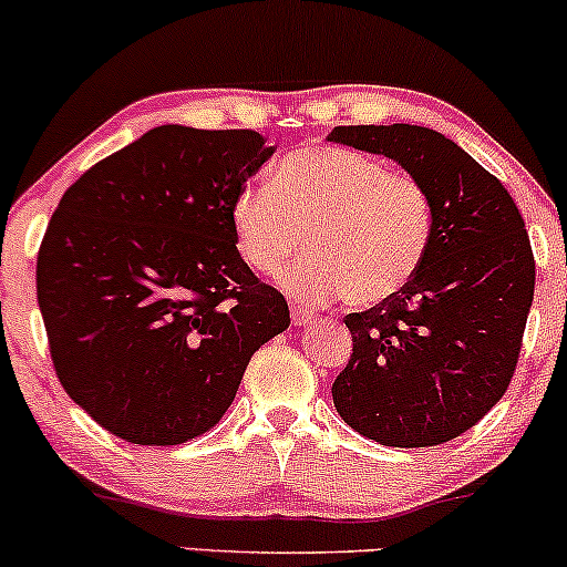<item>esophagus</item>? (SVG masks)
Instances as JSON below:
<instances>
[{"label":"esophagus","instance_id":"esophagus-1","mask_svg":"<svg viewBox=\"0 0 567 567\" xmlns=\"http://www.w3.org/2000/svg\"><path fill=\"white\" fill-rule=\"evenodd\" d=\"M289 313H291V321H295V323H308V321H313V318H316V310L308 308V305H300V302H291Z\"/></svg>","mask_w":567,"mask_h":567}]
</instances>
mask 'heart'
<instances>
[{"label":"heart","mask_w":567,"mask_h":567,"mask_svg":"<svg viewBox=\"0 0 567 567\" xmlns=\"http://www.w3.org/2000/svg\"><path fill=\"white\" fill-rule=\"evenodd\" d=\"M230 225L240 259L259 276H289L295 295L369 308L396 297L417 276L434 238V203L417 176L388 171L346 146L310 144L272 168V187L235 193Z\"/></svg>","instance_id":"obj_1"}]
</instances>
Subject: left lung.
<instances>
[{
  "label": "left lung",
  "instance_id": "1",
  "mask_svg": "<svg viewBox=\"0 0 567 567\" xmlns=\"http://www.w3.org/2000/svg\"><path fill=\"white\" fill-rule=\"evenodd\" d=\"M329 142L396 161L434 203L417 276L348 313L353 353L337 374L340 417L385 447H434L498 404L519 361L536 259L517 203L489 171L421 125H340Z\"/></svg>",
  "mask_w": 567,
  "mask_h": 567
}]
</instances>
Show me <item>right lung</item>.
<instances>
[{
	"label": "right lung",
	"instance_id": "1",
	"mask_svg": "<svg viewBox=\"0 0 567 567\" xmlns=\"http://www.w3.org/2000/svg\"><path fill=\"white\" fill-rule=\"evenodd\" d=\"M276 146L254 131L161 125L63 193L37 254L63 391L133 444H182L233 404L289 305L240 259L235 193Z\"/></svg>",
	"mask_w": 567,
	"mask_h": 567
}]
</instances>
